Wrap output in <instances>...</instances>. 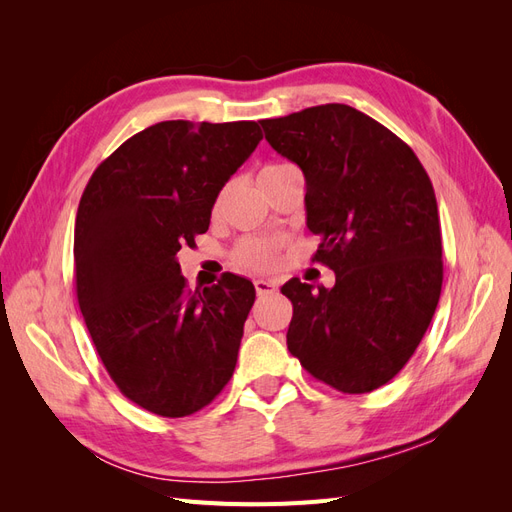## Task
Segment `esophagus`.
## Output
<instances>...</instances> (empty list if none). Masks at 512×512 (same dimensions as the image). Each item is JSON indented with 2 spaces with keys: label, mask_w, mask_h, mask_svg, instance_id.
Here are the masks:
<instances>
[{
  "label": "esophagus",
  "mask_w": 512,
  "mask_h": 512,
  "mask_svg": "<svg viewBox=\"0 0 512 512\" xmlns=\"http://www.w3.org/2000/svg\"><path fill=\"white\" fill-rule=\"evenodd\" d=\"M254 286H256V292L260 294H273V292H277V282H273V280H254Z\"/></svg>",
  "instance_id": "34e87169"
}]
</instances>
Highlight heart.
I'll return each mask as SVG.
<instances>
[{"mask_svg":"<svg viewBox=\"0 0 512 512\" xmlns=\"http://www.w3.org/2000/svg\"><path fill=\"white\" fill-rule=\"evenodd\" d=\"M290 164L286 162H277V164H267L260 168L258 179H265L269 175L280 173V170L288 168ZM280 241L277 239H267V237H247L241 239L235 247V252H232V260H235V265L247 271H265L269 267L275 265V258H277V250H280Z\"/></svg>","mask_w":512,"mask_h":512,"instance_id":"1","label":"heart"}]
</instances>
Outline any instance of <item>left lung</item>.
Returning a JSON list of instances; mask_svg holds the SVG:
<instances>
[{
    "mask_svg": "<svg viewBox=\"0 0 512 512\" xmlns=\"http://www.w3.org/2000/svg\"><path fill=\"white\" fill-rule=\"evenodd\" d=\"M269 145L305 175L307 228L316 262L335 286L297 277L286 344L316 380L359 395L404 367L429 327L442 290L436 194L414 151L348 104H320L265 119Z\"/></svg>",
    "mask_w": 512,
    "mask_h": 512,
    "instance_id": "obj_1",
    "label": "left lung"
}]
</instances>
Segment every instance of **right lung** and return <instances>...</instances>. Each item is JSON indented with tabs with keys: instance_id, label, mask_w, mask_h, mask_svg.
Listing matches in <instances>:
<instances>
[{
	"instance_id": "1",
	"label": "right lung",
	"mask_w": 512,
	"mask_h": 512,
	"mask_svg": "<svg viewBox=\"0 0 512 512\" xmlns=\"http://www.w3.org/2000/svg\"><path fill=\"white\" fill-rule=\"evenodd\" d=\"M262 141L256 121H160L91 175L74 226L76 299L117 389L158 416H190L237 365L256 290L245 277L188 290L177 254L209 228L226 181Z\"/></svg>"
}]
</instances>
